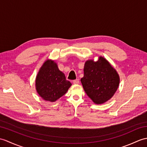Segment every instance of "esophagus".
Segmentation results:
<instances>
[{
    "mask_svg": "<svg viewBox=\"0 0 147 147\" xmlns=\"http://www.w3.org/2000/svg\"><path fill=\"white\" fill-rule=\"evenodd\" d=\"M80 83V80L78 79H76V80H73V84H79Z\"/></svg>",
    "mask_w": 147,
    "mask_h": 147,
    "instance_id": "34e87169",
    "label": "esophagus"
}]
</instances>
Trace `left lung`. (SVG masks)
Returning a JSON list of instances; mask_svg holds the SVG:
<instances>
[{
	"instance_id": "8db88e82",
	"label": "left lung",
	"mask_w": 147,
	"mask_h": 147,
	"mask_svg": "<svg viewBox=\"0 0 147 147\" xmlns=\"http://www.w3.org/2000/svg\"><path fill=\"white\" fill-rule=\"evenodd\" d=\"M84 91L94 103L102 104L113 96L117 90L120 78L117 71L105 58L87 61L84 76L81 79Z\"/></svg>"
}]
</instances>
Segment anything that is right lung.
I'll use <instances>...</instances> for the list:
<instances>
[{"instance_id":"add662e5","label":"right lung","mask_w":147,"mask_h":147,"mask_svg":"<svg viewBox=\"0 0 147 147\" xmlns=\"http://www.w3.org/2000/svg\"><path fill=\"white\" fill-rule=\"evenodd\" d=\"M36 86L37 93L44 100L54 102L65 94L71 83L58 69L56 63L48 60L37 74Z\"/></svg>"}]
</instances>
